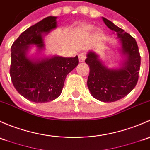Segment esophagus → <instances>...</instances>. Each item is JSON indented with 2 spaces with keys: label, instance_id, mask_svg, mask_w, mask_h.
I'll return each mask as SVG.
<instances>
[{
  "label": "esophagus",
  "instance_id": "obj_1",
  "mask_svg": "<svg viewBox=\"0 0 150 150\" xmlns=\"http://www.w3.org/2000/svg\"><path fill=\"white\" fill-rule=\"evenodd\" d=\"M86 59V54L84 52H81L79 55V61L80 63L84 62Z\"/></svg>",
  "mask_w": 150,
  "mask_h": 150
}]
</instances>
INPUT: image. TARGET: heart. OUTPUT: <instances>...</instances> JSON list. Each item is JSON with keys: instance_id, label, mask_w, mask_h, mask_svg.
I'll use <instances>...</instances> for the list:
<instances>
[{"instance_id": "1", "label": "heart", "mask_w": 150, "mask_h": 150, "mask_svg": "<svg viewBox=\"0 0 150 150\" xmlns=\"http://www.w3.org/2000/svg\"><path fill=\"white\" fill-rule=\"evenodd\" d=\"M83 29L86 31H92L93 30L94 27L91 25H84L83 26Z\"/></svg>"}]
</instances>
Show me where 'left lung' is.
<instances>
[{
	"mask_svg": "<svg viewBox=\"0 0 150 150\" xmlns=\"http://www.w3.org/2000/svg\"><path fill=\"white\" fill-rule=\"evenodd\" d=\"M103 20L109 29L116 33L124 60L120 68L110 69L103 64L98 54L89 51L85 60L89 67L87 86L93 98L104 103H111L124 98L137 85L141 57L133 37L107 18L103 17Z\"/></svg>",
	"mask_w": 150,
	"mask_h": 150,
	"instance_id": "8db88e82",
	"label": "left lung"
}]
</instances>
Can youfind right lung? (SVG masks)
<instances>
[{"instance_id":"obj_1","label":"right lung","mask_w":150,"mask_h":150,"mask_svg":"<svg viewBox=\"0 0 150 150\" xmlns=\"http://www.w3.org/2000/svg\"><path fill=\"white\" fill-rule=\"evenodd\" d=\"M57 17L48 16L29 27L11 47L10 76L15 89L34 103H47L60 96L66 76L79 64L78 56L29 57L31 45L45 49L44 36L57 27Z\"/></svg>"}]
</instances>
